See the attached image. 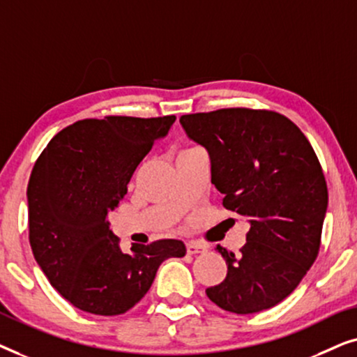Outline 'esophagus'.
Returning a JSON list of instances; mask_svg holds the SVG:
<instances>
[{"label": "esophagus", "mask_w": 357, "mask_h": 357, "mask_svg": "<svg viewBox=\"0 0 357 357\" xmlns=\"http://www.w3.org/2000/svg\"><path fill=\"white\" fill-rule=\"evenodd\" d=\"M187 252L188 255H198V253L206 252V245H203V243H199L197 241H190L187 243Z\"/></svg>", "instance_id": "1"}]
</instances>
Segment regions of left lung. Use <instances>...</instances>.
<instances>
[{"label": "left lung", "instance_id": "1", "mask_svg": "<svg viewBox=\"0 0 357 357\" xmlns=\"http://www.w3.org/2000/svg\"><path fill=\"white\" fill-rule=\"evenodd\" d=\"M180 125L208 151L222 206L250 224L238 255L216 247L227 276L206 296L238 315L271 309L319 255L328 208L319 159L304 133L276 112L221 109L182 115Z\"/></svg>", "mask_w": 357, "mask_h": 357}]
</instances>
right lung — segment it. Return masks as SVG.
<instances>
[{
  "label": "right lung",
  "instance_id": "right-lung-1",
  "mask_svg": "<svg viewBox=\"0 0 357 357\" xmlns=\"http://www.w3.org/2000/svg\"><path fill=\"white\" fill-rule=\"evenodd\" d=\"M174 121L175 115L76 121L33 165L27 185L32 253L50 284L79 310L125 314L149 291L160 263L187 253L175 238L121 252L107 221L138 164Z\"/></svg>",
  "mask_w": 357,
  "mask_h": 357
}]
</instances>
